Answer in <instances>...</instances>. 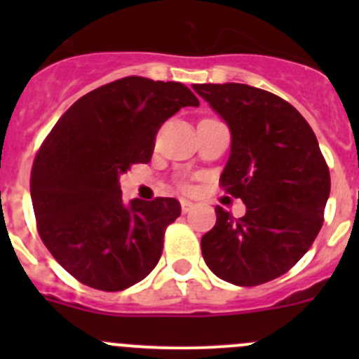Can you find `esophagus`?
I'll return each mask as SVG.
<instances>
[{
    "instance_id": "esophagus-1",
    "label": "esophagus",
    "mask_w": 359,
    "mask_h": 359,
    "mask_svg": "<svg viewBox=\"0 0 359 359\" xmlns=\"http://www.w3.org/2000/svg\"><path fill=\"white\" fill-rule=\"evenodd\" d=\"M180 206H182V212L187 213L189 210L194 208V203L189 201V200H180Z\"/></svg>"
}]
</instances>
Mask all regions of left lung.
<instances>
[{"mask_svg": "<svg viewBox=\"0 0 359 359\" xmlns=\"http://www.w3.org/2000/svg\"><path fill=\"white\" fill-rule=\"evenodd\" d=\"M193 88L229 126L220 186L247 205L240 219L217 206L215 226L201 238L203 259L227 283H267L295 266L321 229L330 172L320 144L304 116L274 93L241 83Z\"/></svg>", "mask_w": 359, "mask_h": 359, "instance_id": "left-lung-1", "label": "left lung"}]
</instances>
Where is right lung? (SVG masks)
<instances>
[{
  "mask_svg": "<svg viewBox=\"0 0 359 359\" xmlns=\"http://www.w3.org/2000/svg\"><path fill=\"white\" fill-rule=\"evenodd\" d=\"M200 100L177 81L126 76L76 100L43 142L31 200L43 243L81 283L119 292L156 267L175 198L123 201L119 175L149 163L159 126Z\"/></svg>",
  "mask_w": 359,
  "mask_h": 359,
  "instance_id": "right-lung-1",
  "label": "right lung"
}]
</instances>
